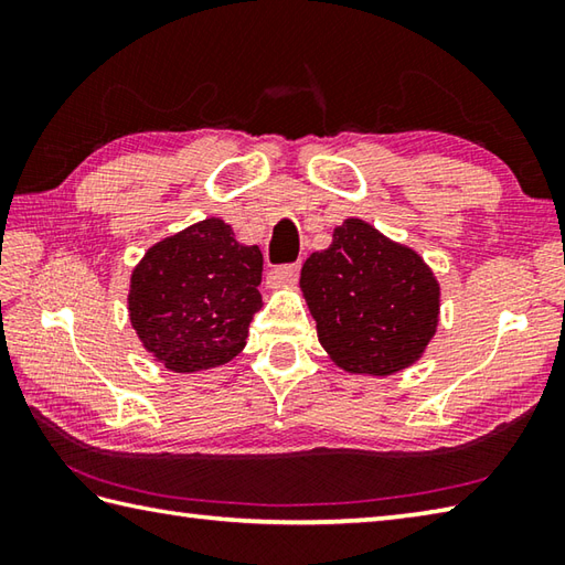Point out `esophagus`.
<instances>
[{
	"label": "esophagus",
	"mask_w": 565,
	"mask_h": 565,
	"mask_svg": "<svg viewBox=\"0 0 565 565\" xmlns=\"http://www.w3.org/2000/svg\"><path fill=\"white\" fill-rule=\"evenodd\" d=\"M298 264H281V267H274L271 271H269V286H289V284H294L296 279H298Z\"/></svg>",
	"instance_id": "1"
}]
</instances>
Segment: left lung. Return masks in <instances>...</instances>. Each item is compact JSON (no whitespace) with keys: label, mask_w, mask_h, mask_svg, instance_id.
Listing matches in <instances>:
<instances>
[{"label":"left lung","mask_w":565,"mask_h":565,"mask_svg":"<svg viewBox=\"0 0 565 565\" xmlns=\"http://www.w3.org/2000/svg\"><path fill=\"white\" fill-rule=\"evenodd\" d=\"M318 340L350 374L391 376L415 364L439 326V284L415 249L347 218L301 269Z\"/></svg>","instance_id":"8db88e82"}]
</instances>
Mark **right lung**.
Returning <instances> with one entry per match:
<instances>
[{
  "label": "right lung",
  "instance_id": "obj_1",
  "mask_svg": "<svg viewBox=\"0 0 565 565\" xmlns=\"http://www.w3.org/2000/svg\"><path fill=\"white\" fill-rule=\"evenodd\" d=\"M262 252L206 218L154 243L130 274L128 316L142 347L177 374L227 364L262 308Z\"/></svg>",
  "mask_w": 565,
  "mask_h": 565
}]
</instances>
